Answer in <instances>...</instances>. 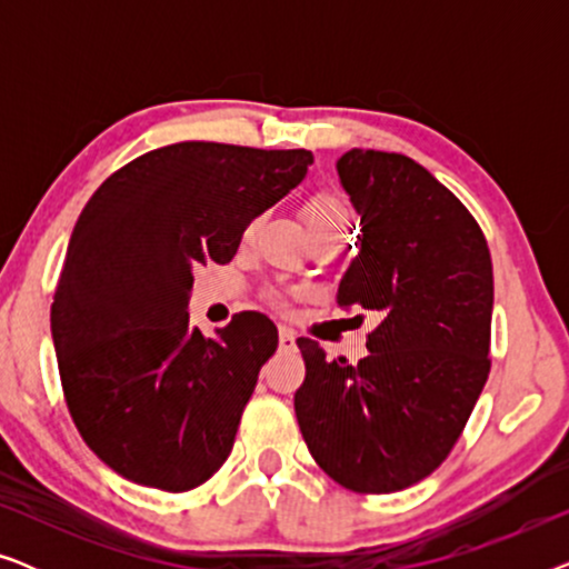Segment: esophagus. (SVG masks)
<instances>
[{
    "instance_id": "esophagus-1",
    "label": "esophagus",
    "mask_w": 569,
    "mask_h": 569,
    "mask_svg": "<svg viewBox=\"0 0 569 569\" xmlns=\"http://www.w3.org/2000/svg\"><path fill=\"white\" fill-rule=\"evenodd\" d=\"M279 349H282V352H295V349H298V345H295V333L287 329V326L279 329Z\"/></svg>"
}]
</instances>
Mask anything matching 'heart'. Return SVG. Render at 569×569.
<instances>
[{"instance_id":"1","label":"heart","mask_w":569,"mask_h":569,"mask_svg":"<svg viewBox=\"0 0 569 569\" xmlns=\"http://www.w3.org/2000/svg\"><path fill=\"white\" fill-rule=\"evenodd\" d=\"M302 222H306L308 236L321 230H349V209L345 199L337 197V193L323 191L306 201V207H302ZM269 300L282 306V292L271 290Z\"/></svg>"}]
</instances>
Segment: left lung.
Listing matches in <instances>:
<instances>
[{
	"mask_svg": "<svg viewBox=\"0 0 569 569\" xmlns=\"http://www.w3.org/2000/svg\"><path fill=\"white\" fill-rule=\"evenodd\" d=\"M337 170L360 214V251L337 300L378 326L357 365L298 339L295 415L333 481L388 495L446 461L487 383L492 259L469 209L407 154L349 150Z\"/></svg>",
	"mask_w": 569,
	"mask_h": 569,
	"instance_id": "8db88e82",
	"label": "left lung"
}]
</instances>
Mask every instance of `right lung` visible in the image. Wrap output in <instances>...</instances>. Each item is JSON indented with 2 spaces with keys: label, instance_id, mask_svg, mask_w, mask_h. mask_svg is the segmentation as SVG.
Masks as SVG:
<instances>
[{
  "label": "right lung",
  "instance_id": "right-lung-1",
  "mask_svg": "<svg viewBox=\"0 0 569 569\" xmlns=\"http://www.w3.org/2000/svg\"><path fill=\"white\" fill-rule=\"evenodd\" d=\"M310 162L308 150L178 142L127 162L84 204L51 333L69 415L123 479L178 495L228 461L279 337L256 310L217 339L189 329L193 269L228 263Z\"/></svg>",
  "mask_w": 569,
  "mask_h": 569
}]
</instances>
